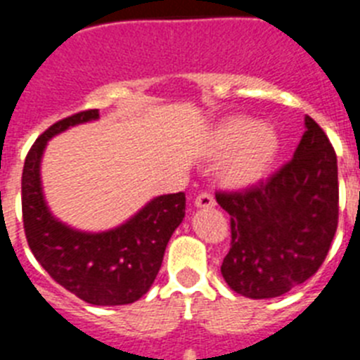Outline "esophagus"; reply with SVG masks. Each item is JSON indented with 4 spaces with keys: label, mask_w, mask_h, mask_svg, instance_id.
Masks as SVG:
<instances>
[{
    "label": "esophagus",
    "mask_w": 360,
    "mask_h": 360,
    "mask_svg": "<svg viewBox=\"0 0 360 360\" xmlns=\"http://www.w3.org/2000/svg\"><path fill=\"white\" fill-rule=\"evenodd\" d=\"M214 196L211 195V193H207V191H203V193H200L198 196H196L195 200V205L196 207H202V209H209V207H214Z\"/></svg>",
    "instance_id": "34e87169"
}]
</instances>
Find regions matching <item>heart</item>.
Returning a JSON list of instances; mask_svg holds the SVG:
<instances>
[{
	"mask_svg": "<svg viewBox=\"0 0 360 360\" xmlns=\"http://www.w3.org/2000/svg\"><path fill=\"white\" fill-rule=\"evenodd\" d=\"M209 151L225 157L221 176L231 186H250L262 180L279 153V135L269 124L232 115L216 126Z\"/></svg>",
	"mask_w": 360,
	"mask_h": 360,
	"instance_id": "1",
	"label": "heart"
}]
</instances>
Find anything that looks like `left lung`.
Wrapping results in <instances>:
<instances>
[{"label": "left lung", "instance_id": "1", "mask_svg": "<svg viewBox=\"0 0 360 360\" xmlns=\"http://www.w3.org/2000/svg\"><path fill=\"white\" fill-rule=\"evenodd\" d=\"M294 158L257 186L216 191L231 216L229 287L250 299L283 295L316 274L339 221L335 149L311 117Z\"/></svg>", "mask_w": 360, "mask_h": 360}]
</instances>
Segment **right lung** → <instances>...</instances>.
<instances>
[{
    "instance_id": "1",
    "label": "right lung",
    "mask_w": 360,
    "mask_h": 360,
    "mask_svg": "<svg viewBox=\"0 0 360 360\" xmlns=\"http://www.w3.org/2000/svg\"><path fill=\"white\" fill-rule=\"evenodd\" d=\"M98 119L84 110L52 124L28 151L21 176V209L28 247L39 265L63 288L98 307L129 304L157 278L165 247L186 216V195L151 200L129 221L108 232L73 231L50 214L43 198L39 164L44 146L70 126Z\"/></svg>"
}]
</instances>
